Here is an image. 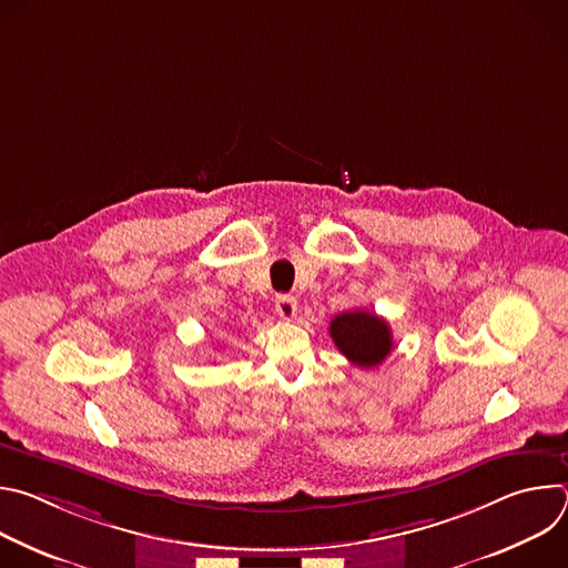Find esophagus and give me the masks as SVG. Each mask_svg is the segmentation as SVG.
<instances>
[{
    "mask_svg": "<svg viewBox=\"0 0 568 568\" xmlns=\"http://www.w3.org/2000/svg\"><path fill=\"white\" fill-rule=\"evenodd\" d=\"M276 314L285 321H290L294 314H296V298L294 296H287V294H281L276 298Z\"/></svg>",
    "mask_w": 568,
    "mask_h": 568,
    "instance_id": "esophagus-1",
    "label": "esophagus"
}]
</instances>
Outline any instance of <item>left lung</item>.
<instances>
[{
  "label": "left lung",
  "mask_w": 568,
  "mask_h": 568,
  "mask_svg": "<svg viewBox=\"0 0 568 568\" xmlns=\"http://www.w3.org/2000/svg\"><path fill=\"white\" fill-rule=\"evenodd\" d=\"M331 337L339 353L359 368L379 366L393 351L388 323L366 310L337 314L331 321Z\"/></svg>",
  "instance_id": "1"
}]
</instances>
